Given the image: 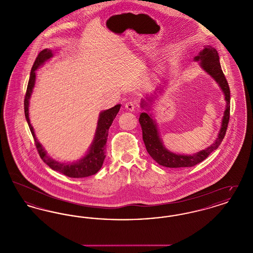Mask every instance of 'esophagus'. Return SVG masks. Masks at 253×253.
I'll return each instance as SVG.
<instances>
[{"label":"esophagus","mask_w":253,"mask_h":253,"mask_svg":"<svg viewBox=\"0 0 253 253\" xmlns=\"http://www.w3.org/2000/svg\"><path fill=\"white\" fill-rule=\"evenodd\" d=\"M125 108L132 112V111H133L134 108H135V103H134L133 101H129V102H127V103L125 104Z\"/></svg>","instance_id":"esophagus-1"}]
</instances>
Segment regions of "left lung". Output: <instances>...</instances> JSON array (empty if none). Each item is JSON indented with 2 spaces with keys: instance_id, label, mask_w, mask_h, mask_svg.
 <instances>
[{
  "instance_id": "8db88e82",
  "label": "left lung",
  "mask_w": 253,
  "mask_h": 253,
  "mask_svg": "<svg viewBox=\"0 0 253 253\" xmlns=\"http://www.w3.org/2000/svg\"><path fill=\"white\" fill-rule=\"evenodd\" d=\"M195 61H200V66L208 73L211 78L214 79L220 88L222 89L225 99H226V110L224 112V116L222 119V125L218 133L215 141L193 156L178 155L167 150L162 143V140L159 136L157 130L156 121L153 120L152 115L148 113H141L139 117V123L142 129V137L144 141L146 150L148 154L156 160L161 166L167 168H184V167H193L194 165L202 162L207 157H209L211 152L216 150L221 144L226 131L228 128L229 121V110H230V91L229 84L226 80V77L221 69V65L219 62V56L217 50L211 45L204 46V49L199 52V54L194 58ZM147 100L142 99L141 107L145 110H149V103L153 101V97L150 96L146 98ZM148 102L147 103L146 101Z\"/></svg>"
}]
</instances>
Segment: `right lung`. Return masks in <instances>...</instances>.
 Masks as SVG:
<instances>
[{
    "instance_id": "add662e5",
    "label": "right lung",
    "mask_w": 253,
    "mask_h": 253,
    "mask_svg": "<svg viewBox=\"0 0 253 253\" xmlns=\"http://www.w3.org/2000/svg\"><path fill=\"white\" fill-rule=\"evenodd\" d=\"M52 57H53L52 50L43 49L42 51L40 52V54L38 55L36 60L33 64V67L30 72V78H29V82L27 85V89H26V94L24 97L25 119L28 123L31 133L34 137L39 155L45 164H47L52 169L57 170L68 177H73V178L87 177V176H90V175H93L96 173L102 167L104 158L106 157L105 156V144H106L107 137H108L109 128L112 125L116 116L118 115V113L121 109V104H118L111 109L105 110L99 114L94 141L91 145L88 153L85 155V157L81 158L80 160H78L76 162H73V163H62V162H59V161L53 159L52 157H49L47 153L45 152L44 148L37 139L34 129H33L32 125L30 124L28 107H29V99H30L31 94H32L33 88L35 86L36 70L40 66H42L46 60L51 59Z\"/></svg>"
}]
</instances>
